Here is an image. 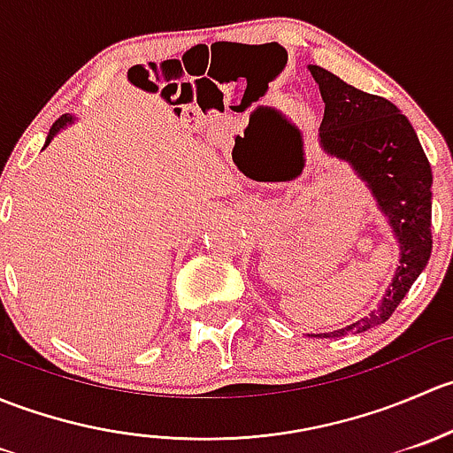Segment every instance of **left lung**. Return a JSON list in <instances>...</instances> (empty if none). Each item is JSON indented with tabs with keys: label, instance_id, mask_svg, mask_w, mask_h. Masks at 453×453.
I'll list each match as a JSON object with an SVG mask.
<instances>
[{
	"label": "left lung",
	"instance_id": "left-lung-1",
	"mask_svg": "<svg viewBox=\"0 0 453 453\" xmlns=\"http://www.w3.org/2000/svg\"><path fill=\"white\" fill-rule=\"evenodd\" d=\"M309 72L324 100L319 144L366 181L399 243V265L379 307L349 326L311 335L340 337L386 322L421 276L432 254V168L417 131L396 104L319 65H309Z\"/></svg>",
	"mask_w": 453,
	"mask_h": 453
}]
</instances>
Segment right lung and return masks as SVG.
Listing matches in <instances>:
<instances>
[{"instance_id":"add662e5","label":"right lung","mask_w":453,"mask_h":453,"mask_svg":"<svg viewBox=\"0 0 453 453\" xmlns=\"http://www.w3.org/2000/svg\"><path fill=\"white\" fill-rule=\"evenodd\" d=\"M72 122H74V118H72V116H70V113H65V116H61V118H58V120H57V122H54V125H52V129H50V134H48V140H45V146H48V144H50V142H52V138H54V135H57V134H58V131H61V129H63V127L72 125ZM45 146H43V149H45Z\"/></svg>"}]
</instances>
